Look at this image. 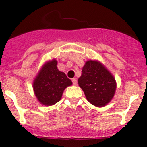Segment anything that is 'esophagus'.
Returning a JSON list of instances; mask_svg holds the SVG:
<instances>
[{"label": "esophagus", "mask_w": 147, "mask_h": 147, "mask_svg": "<svg viewBox=\"0 0 147 147\" xmlns=\"http://www.w3.org/2000/svg\"><path fill=\"white\" fill-rule=\"evenodd\" d=\"M73 81H76V82H77V80H76V79H74Z\"/></svg>", "instance_id": "1"}]
</instances>
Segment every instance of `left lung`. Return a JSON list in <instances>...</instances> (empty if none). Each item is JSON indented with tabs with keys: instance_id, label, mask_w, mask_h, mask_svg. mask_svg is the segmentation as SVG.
Masks as SVG:
<instances>
[{
	"instance_id": "8db88e82",
	"label": "left lung",
	"mask_w": 147,
	"mask_h": 147,
	"mask_svg": "<svg viewBox=\"0 0 147 147\" xmlns=\"http://www.w3.org/2000/svg\"><path fill=\"white\" fill-rule=\"evenodd\" d=\"M71 85L66 75L58 69L57 61L53 59L42 65L33 80V88L40 104L51 106L62 99L64 90Z\"/></svg>"
}]
</instances>
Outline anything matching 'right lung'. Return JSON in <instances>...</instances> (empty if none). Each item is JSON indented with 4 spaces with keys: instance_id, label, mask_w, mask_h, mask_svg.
Segmentation results:
<instances>
[{
    "instance_id": "right-lung-1",
    "label": "right lung",
    "mask_w": 147,
    "mask_h": 147,
    "mask_svg": "<svg viewBox=\"0 0 147 147\" xmlns=\"http://www.w3.org/2000/svg\"><path fill=\"white\" fill-rule=\"evenodd\" d=\"M78 82L88 101L96 107L107 105L113 99L116 92L114 77L97 60H88L85 62Z\"/></svg>"
}]
</instances>
